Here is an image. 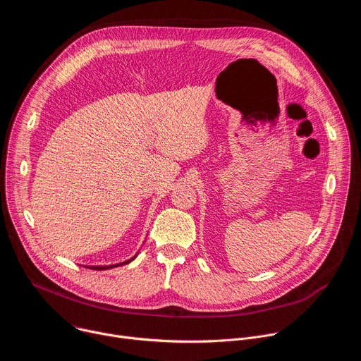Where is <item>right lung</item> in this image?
<instances>
[{
    "label": "right lung",
    "mask_w": 361,
    "mask_h": 361,
    "mask_svg": "<svg viewBox=\"0 0 361 361\" xmlns=\"http://www.w3.org/2000/svg\"><path fill=\"white\" fill-rule=\"evenodd\" d=\"M131 260H134V257ZM131 260H127L124 263H120V264H114V266H90L87 269H91V270H107V269H114V267H118V266H123V264H128Z\"/></svg>",
    "instance_id": "obj_1"
}]
</instances>
